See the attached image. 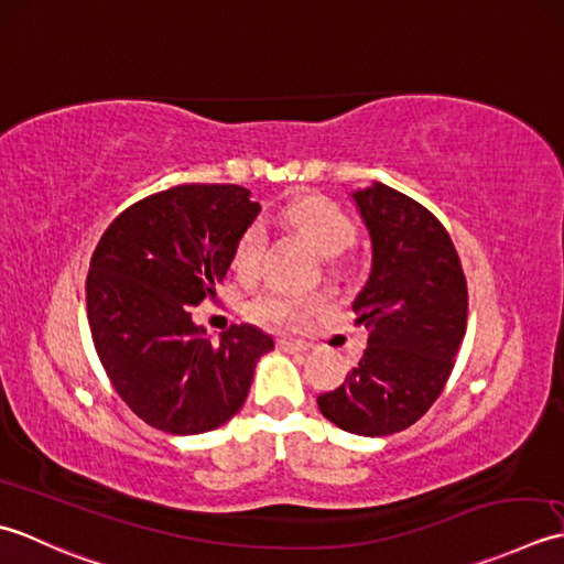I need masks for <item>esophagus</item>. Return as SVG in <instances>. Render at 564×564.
<instances>
[{
	"label": "esophagus",
	"mask_w": 564,
	"mask_h": 564,
	"mask_svg": "<svg viewBox=\"0 0 564 564\" xmlns=\"http://www.w3.org/2000/svg\"><path fill=\"white\" fill-rule=\"evenodd\" d=\"M280 350H284V352H306L308 350V346L304 340H286V338H282L280 343Z\"/></svg>",
	"instance_id": "obj_1"
}]
</instances>
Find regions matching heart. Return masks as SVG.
<instances>
[{
    "label": "heart",
    "instance_id": "b5f03b06",
    "mask_svg": "<svg viewBox=\"0 0 564 564\" xmlns=\"http://www.w3.org/2000/svg\"><path fill=\"white\" fill-rule=\"evenodd\" d=\"M284 224L312 243V248L324 258H336L355 240L352 218L340 209L336 202L318 194H306L284 206ZM265 252V231L260 224L248 226L238 238L234 250V270L240 278H252L262 265ZM326 306L321 294L286 290V286H268L248 304V316L262 326L272 328H294L306 316Z\"/></svg>",
    "mask_w": 564,
    "mask_h": 564
}]
</instances>
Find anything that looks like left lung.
Instances as JSON below:
<instances>
[{"label": "left lung", "mask_w": 564, "mask_h": 564, "mask_svg": "<svg viewBox=\"0 0 564 564\" xmlns=\"http://www.w3.org/2000/svg\"><path fill=\"white\" fill-rule=\"evenodd\" d=\"M372 265L352 312L370 330L346 382L318 409L355 435H392L441 397L467 328V282L451 236L426 206L382 182L355 189Z\"/></svg>", "instance_id": "obj_1"}]
</instances>
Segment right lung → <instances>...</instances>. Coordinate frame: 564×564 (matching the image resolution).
Instances as JSON below:
<instances>
[{
  "mask_svg": "<svg viewBox=\"0 0 564 564\" xmlns=\"http://www.w3.org/2000/svg\"><path fill=\"white\" fill-rule=\"evenodd\" d=\"M260 204L238 185H180L113 218L91 256L87 318L119 397L148 426L197 435L246 404L274 340L231 326L212 340L192 306L216 296Z\"/></svg>",
  "mask_w": 564,
  "mask_h": 564,
  "instance_id": "right-lung-1",
  "label": "right lung"
}]
</instances>
